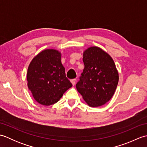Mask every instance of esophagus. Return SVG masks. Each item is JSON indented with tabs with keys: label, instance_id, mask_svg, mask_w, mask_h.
<instances>
[{
	"label": "esophagus",
	"instance_id": "obj_1",
	"mask_svg": "<svg viewBox=\"0 0 147 147\" xmlns=\"http://www.w3.org/2000/svg\"><path fill=\"white\" fill-rule=\"evenodd\" d=\"M76 79H73V80H71V82L72 83V84H73V86H74V85H75V83H76Z\"/></svg>",
	"mask_w": 147,
	"mask_h": 147
}]
</instances>
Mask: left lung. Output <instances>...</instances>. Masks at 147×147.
I'll return each instance as SVG.
<instances>
[{"mask_svg":"<svg viewBox=\"0 0 147 147\" xmlns=\"http://www.w3.org/2000/svg\"><path fill=\"white\" fill-rule=\"evenodd\" d=\"M84 68L76 89L90 107L104 105L111 100L117 88L119 74L113 59L97 47L83 53Z\"/></svg>","mask_w":147,"mask_h":147,"instance_id":"8db88e82","label":"left lung"}]
</instances>
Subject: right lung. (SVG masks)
Here are the masks:
<instances>
[{"label":"right lung","mask_w":147,"mask_h":147,"mask_svg":"<svg viewBox=\"0 0 147 147\" xmlns=\"http://www.w3.org/2000/svg\"><path fill=\"white\" fill-rule=\"evenodd\" d=\"M61 54L54 49H46L35 56L27 72L28 86L39 104L51 105L57 102L73 86L65 73Z\"/></svg>","instance_id":"obj_1"}]
</instances>
